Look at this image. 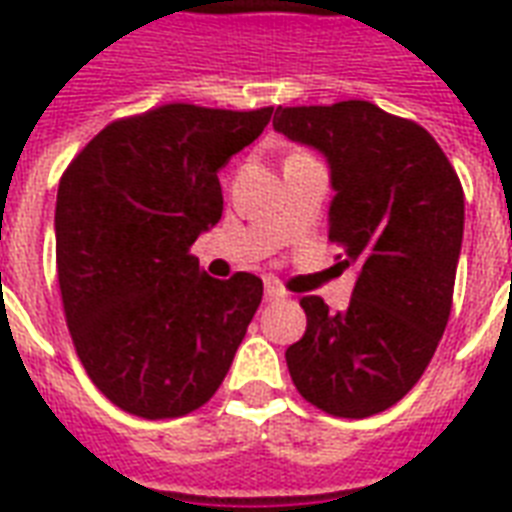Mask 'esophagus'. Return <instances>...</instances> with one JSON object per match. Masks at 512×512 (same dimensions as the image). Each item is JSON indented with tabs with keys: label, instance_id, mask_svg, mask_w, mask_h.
<instances>
[{
	"label": "esophagus",
	"instance_id": "esophagus-1",
	"mask_svg": "<svg viewBox=\"0 0 512 512\" xmlns=\"http://www.w3.org/2000/svg\"><path fill=\"white\" fill-rule=\"evenodd\" d=\"M264 296H267V301H280V299H285L288 293H285L277 283H267L264 285Z\"/></svg>",
	"mask_w": 512,
	"mask_h": 512
}]
</instances>
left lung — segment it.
Listing matches in <instances>:
<instances>
[{"mask_svg": "<svg viewBox=\"0 0 512 512\" xmlns=\"http://www.w3.org/2000/svg\"><path fill=\"white\" fill-rule=\"evenodd\" d=\"M277 133L318 149L331 170L328 240L358 264L350 307L304 296L307 331L285 350L301 398L363 419L395 406L433 360L449 323L465 194L417 122L368 101L277 106Z\"/></svg>", "mask_w": 512, "mask_h": 512, "instance_id": "8db88e82", "label": "left lung"}]
</instances>
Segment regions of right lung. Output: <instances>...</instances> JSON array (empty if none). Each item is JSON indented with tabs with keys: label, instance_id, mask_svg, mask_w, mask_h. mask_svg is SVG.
Returning a JSON list of instances; mask_svg holds the SVG:
<instances>
[{
	"label": "right lung",
	"instance_id": "1",
	"mask_svg": "<svg viewBox=\"0 0 512 512\" xmlns=\"http://www.w3.org/2000/svg\"><path fill=\"white\" fill-rule=\"evenodd\" d=\"M269 120L272 106H160L106 125L63 173V312L87 376L128 414L173 419L208 403L259 310V277L216 280L189 248L221 219L219 170Z\"/></svg>",
	"mask_w": 512,
	"mask_h": 512
}]
</instances>
